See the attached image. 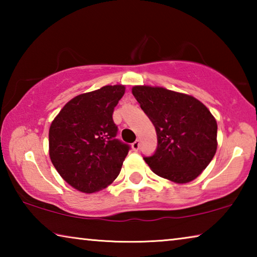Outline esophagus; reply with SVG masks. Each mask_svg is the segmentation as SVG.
Segmentation results:
<instances>
[{"mask_svg":"<svg viewBox=\"0 0 257 257\" xmlns=\"http://www.w3.org/2000/svg\"><path fill=\"white\" fill-rule=\"evenodd\" d=\"M139 146H141V143H139V141L137 139V141H135L133 144H132V147L134 151H138L139 150Z\"/></svg>","mask_w":257,"mask_h":257,"instance_id":"34e87169","label":"esophagus"}]
</instances>
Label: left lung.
Wrapping results in <instances>:
<instances>
[{"label": "left lung", "instance_id": "8db88e82", "mask_svg": "<svg viewBox=\"0 0 257 257\" xmlns=\"http://www.w3.org/2000/svg\"><path fill=\"white\" fill-rule=\"evenodd\" d=\"M132 92L158 135L155 153L144 158L151 170L176 184L196 179L217 147V124L210 110L190 95L163 87L134 86Z\"/></svg>", "mask_w": 257, "mask_h": 257}]
</instances>
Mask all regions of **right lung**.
<instances>
[{
    "instance_id": "right-lung-1",
    "label": "right lung",
    "mask_w": 257,
    "mask_h": 257,
    "mask_svg": "<svg viewBox=\"0 0 257 257\" xmlns=\"http://www.w3.org/2000/svg\"><path fill=\"white\" fill-rule=\"evenodd\" d=\"M125 87L107 85L70 99L52 121L50 159L73 188L92 194L119 176L129 145L115 138L113 111Z\"/></svg>"
}]
</instances>
